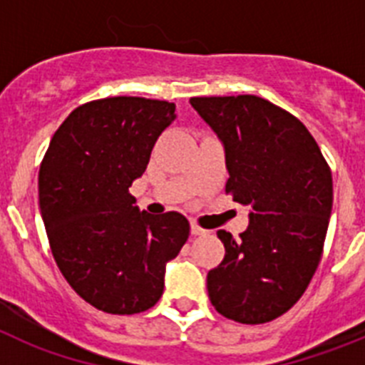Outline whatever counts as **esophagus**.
<instances>
[{
  "label": "esophagus",
  "instance_id": "esophagus-1",
  "mask_svg": "<svg viewBox=\"0 0 365 365\" xmlns=\"http://www.w3.org/2000/svg\"><path fill=\"white\" fill-rule=\"evenodd\" d=\"M190 232H192V235H205V234H208V230L201 228V227H199V225H195V222H192V225H190Z\"/></svg>",
  "mask_w": 365,
  "mask_h": 365
}]
</instances>
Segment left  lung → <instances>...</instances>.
Returning <instances> with one entry per match:
<instances>
[{
  "label": "left lung",
  "mask_w": 365,
  "mask_h": 365,
  "mask_svg": "<svg viewBox=\"0 0 365 365\" xmlns=\"http://www.w3.org/2000/svg\"><path fill=\"white\" fill-rule=\"evenodd\" d=\"M225 150L227 192L250 206L248 228L234 240L219 230L225 259L206 285L219 314L265 324L302 298L324 250L333 208V177L307 128L254 95L190 100Z\"/></svg>",
  "instance_id": "left-lung-1"
}]
</instances>
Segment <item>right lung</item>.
I'll list each match as a JSON object with an SVG mask.
<instances>
[{
	"label": "right lung",
	"mask_w": 365,
	"mask_h": 365,
	"mask_svg": "<svg viewBox=\"0 0 365 365\" xmlns=\"http://www.w3.org/2000/svg\"><path fill=\"white\" fill-rule=\"evenodd\" d=\"M175 117V104L164 100H95L63 120L40 166L41 219L58 269L76 294L109 314L153 307L168 261L188 240L185 215L140 212L130 193Z\"/></svg>",
	"instance_id": "right-lung-1"
}]
</instances>
